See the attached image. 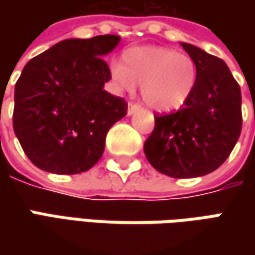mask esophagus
<instances>
[{"label": "esophagus", "instance_id": "obj_1", "mask_svg": "<svg viewBox=\"0 0 255 255\" xmlns=\"http://www.w3.org/2000/svg\"><path fill=\"white\" fill-rule=\"evenodd\" d=\"M140 109V105L136 102H129L128 103V113L129 115H133V113L136 112V111H139Z\"/></svg>", "mask_w": 255, "mask_h": 255}]
</instances>
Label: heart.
<instances>
[{"mask_svg": "<svg viewBox=\"0 0 255 255\" xmlns=\"http://www.w3.org/2000/svg\"><path fill=\"white\" fill-rule=\"evenodd\" d=\"M115 82L125 91L142 85V98L159 112L180 109L190 99L197 82V68L187 54L162 46L128 49L122 64H113Z\"/></svg>", "mask_w": 255, "mask_h": 255, "instance_id": "1", "label": "heart"}]
</instances>
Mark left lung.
<instances>
[{"label":"left lung","mask_w":255,"mask_h":255,"mask_svg":"<svg viewBox=\"0 0 255 255\" xmlns=\"http://www.w3.org/2000/svg\"><path fill=\"white\" fill-rule=\"evenodd\" d=\"M197 68L190 99L176 112L154 115L144 154L157 171L174 179L209 174L220 167L243 126L240 85L226 62L190 44H181Z\"/></svg>","instance_id":"obj_1"}]
</instances>
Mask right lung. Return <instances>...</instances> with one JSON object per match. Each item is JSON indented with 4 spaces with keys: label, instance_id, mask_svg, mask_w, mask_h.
Masks as SVG:
<instances>
[{
    "label": "right lung",
    "instance_id": "right-lung-1",
    "mask_svg": "<svg viewBox=\"0 0 255 255\" xmlns=\"http://www.w3.org/2000/svg\"><path fill=\"white\" fill-rule=\"evenodd\" d=\"M118 35L65 39L32 58L15 84L12 126L28 159L56 174L89 170L105 150L125 98L103 89L112 75L103 59Z\"/></svg>",
    "mask_w": 255,
    "mask_h": 255
}]
</instances>
